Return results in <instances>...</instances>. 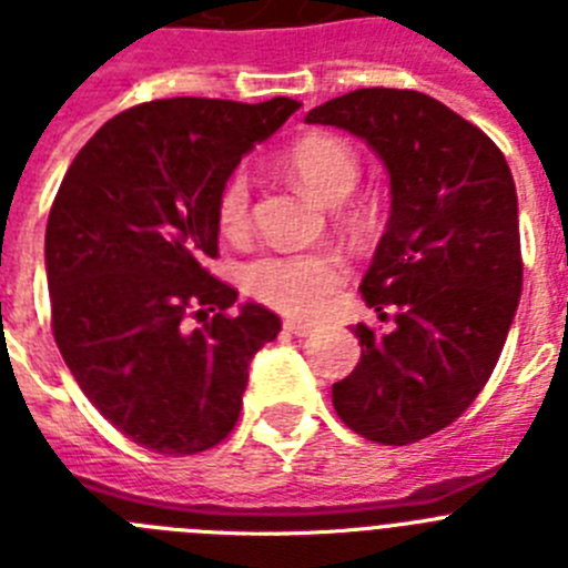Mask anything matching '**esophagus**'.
<instances>
[{
	"label": "esophagus",
	"instance_id": "obj_1",
	"mask_svg": "<svg viewBox=\"0 0 568 568\" xmlns=\"http://www.w3.org/2000/svg\"><path fill=\"white\" fill-rule=\"evenodd\" d=\"M285 331L294 336H308V334H314V325H311V322H303V320H285Z\"/></svg>",
	"mask_w": 568,
	"mask_h": 568
}]
</instances>
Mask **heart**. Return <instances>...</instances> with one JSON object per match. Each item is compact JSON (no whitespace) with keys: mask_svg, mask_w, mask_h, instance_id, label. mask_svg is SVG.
<instances>
[{"mask_svg":"<svg viewBox=\"0 0 568 568\" xmlns=\"http://www.w3.org/2000/svg\"><path fill=\"white\" fill-rule=\"evenodd\" d=\"M294 181L322 203H339L359 181V155L342 138L311 135L291 150ZM217 223L226 237H243L252 226V189L234 172L217 197ZM342 260L331 252L268 254L246 268V288L265 305L291 316H316L342 283Z\"/></svg>","mask_w":568,"mask_h":568,"instance_id":"1","label":"heart"}]
</instances>
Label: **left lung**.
<instances>
[{"mask_svg":"<svg viewBox=\"0 0 568 568\" xmlns=\"http://www.w3.org/2000/svg\"><path fill=\"white\" fill-rule=\"evenodd\" d=\"M305 124L362 138L390 178L359 288L396 316L387 334L354 328L362 356L334 385V410L371 442L413 444L473 405L507 342L524 285L513 172L478 126L416 90H354Z\"/></svg>","mask_w":568,"mask_h":568,"instance_id":"obj_1","label":"left lung"}]
</instances>
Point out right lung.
<instances>
[{
    "mask_svg": "<svg viewBox=\"0 0 568 568\" xmlns=\"http://www.w3.org/2000/svg\"><path fill=\"white\" fill-rule=\"evenodd\" d=\"M300 106L146 101L106 121L61 181L44 234L55 345L101 416L141 447L192 456L221 444L254 354L277 339L265 305L226 314L237 291L206 263L221 189Z\"/></svg>",
    "mask_w": 568,
    "mask_h": 568,
    "instance_id": "add662e5",
    "label": "right lung"
}]
</instances>
